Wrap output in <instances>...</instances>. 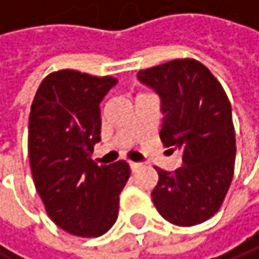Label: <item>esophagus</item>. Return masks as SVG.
Instances as JSON below:
<instances>
[{
	"mask_svg": "<svg viewBox=\"0 0 259 259\" xmlns=\"http://www.w3.org/2000/svg\"><path fill=\"white\" fill-rule=\"evenodd\" d=\"M128 166H131V171H132V172H137L141 164H140V163H135V161H128Z\"/></svg>",
	"mask_w": 259,
	"mask_h": 259,
	"instance_id": "1",
	"label": "esophagus"
}]
</instances>
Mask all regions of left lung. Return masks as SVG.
I'll list each match as a JSON object with an SVG mask.
<instances>
[{
  "label": "left lung",
  "instance_id": "8db88e82",
  "mask_svg": "<svg viewBox=\"0 0 259 259\" xmlns=\"http://www.w3.org/2000/svg\"><path fill=\"white\" fill-rule=\"evenodd\" d=\"M138 80L160 96V138L182 152L174 172L157 169L151 193L158 213L171 224L191 227L221 208L235 171L232 105L222 85L194 59H176L141 69Z\"/></svg>",
  "mask_w": 259,
  "mask_h": 259
}]
</instances>
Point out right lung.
I'll use <instances>...</instances> for the list:
<instances>
[{
  "label": "right lung",
  "mask_w": 259,
  "mask_h": 259,
  "mask_svg": "<svg viewBox=\"0 0 259 259\" xmlns=\"http://www.w3.org/2000/svg\"><path fill=\"white\" fill-rule=\"evenodd\" d=\"M118 83L62 69L43 79L31 105L27 151L48 216L76 236H101L118 219L119 194L131 177L125 161L92 160L101 141L99 104Z\"/></svg>",
  "instance_id": "right-lung-1"
}]
</instances>
